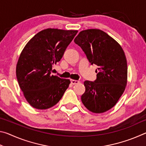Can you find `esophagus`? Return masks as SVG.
I'll use <instances>...</instances> for the list:
<instances>
[{"mask_svg": "<svg viewBox=\"0 0 146 146\" xmlns=\"http://www.w3.org/2000/svg\"><path fill=\"white\" fill-rule=\"evenodd\" d=\"M79 81L78 80H71V84L73 85H75V84H78Z\"/></svg>", "mask_w": 146, "mask_h": 146, "instance_id": "obj_1", "label": "esophagus"}]
</instances>
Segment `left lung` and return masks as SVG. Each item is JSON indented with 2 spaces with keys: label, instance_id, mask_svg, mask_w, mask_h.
<instances>
[{
  "label": "left lung",
  "instance_id": "8db88e82",
  "mask_svg": "<svg viewBox=\"0 0 146 146\" xmlns=\"http://www.w3.org/2000/svg\"><path fill=\"white\" fill-rule=\"evenodd\" d=\"M86 54L91 64L98 66L97 79L84 82L85 93L81 100L85 107L95 113L107 111L114 106L127 84V60L117 41L97 29L80 31L74 40Z\"/></svg>",
  "mask_w": 146,
  "mask_h": 146
}]
</instances>
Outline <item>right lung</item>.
Listing matches in <instances>:
<instances>
[{"label": "right lung", "instance_id": "add662e5", "mask_svg": "<svg viewBox=\"0 0 146 146\" xmlns=\"http://www.w3.org/2000/svg\"><path fill=\"white\" fill-rule=\"evenodd\" d=\"M77 32L44 29L24 47L17 64L16 75L24 97L32 107L38 110L53 107L69 87V79L51 75V70Z\"/></svg>", "mask_w": 146, "mask_h": 146}]
</instances>
